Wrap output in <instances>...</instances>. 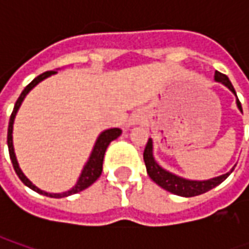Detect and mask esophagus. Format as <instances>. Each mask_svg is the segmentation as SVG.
<instances>
[{"label":"esophagus","instance_id":"1","mask_svg":"<svg viewBox=\"0 0 249 249\" xmlns=\"http://www.w3.org/2000/svg\"><path fill=\"white\" fill-rule=\"evenodd\" d=\"M144 120V115H142V112H136V113H133L131 115V118H130L129 122V126H134V124H139Z\"/></svg>","mask_w":249,"mask_h":249}]
</instances>
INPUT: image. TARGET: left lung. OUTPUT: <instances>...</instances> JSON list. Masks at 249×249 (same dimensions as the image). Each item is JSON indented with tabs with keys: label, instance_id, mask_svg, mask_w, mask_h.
Segmentation results:
<instances>
[{
	"label": "left lung",
	"instance_id": "left-lung-1",
	"mask_svg": "<svg viewBox=\"0 0 249 249\" xmlns=\"http://www.w3.org/2000/svg\"><path fill=\"white\" fill-rule=\"evenodd\" d=\"M215 82L222 83L223 86H226L229 90L234 94L237 108L240 109V112H243L241 104H240V101L237 98L234 87H233L231 82L229 80V77L226 74H223V73L215 72ZM144 162H145V167H147V173L152 178V181H155L159 187H162L163 190H166L169 193L180 196H201V194H204L206 191L215 188L216 186H219L222 181H225L226 178L230 176V173L234 170L235 167H231V170H229L225 175L212 177V178H208V180H190V178L177 176L175 173L163 169L155 160V158H154V142H152V139H148V142H147L145 149H144Z\"/></svg>",
	"mask_w": 249,
	"mask_h": 249
}]
</instances>
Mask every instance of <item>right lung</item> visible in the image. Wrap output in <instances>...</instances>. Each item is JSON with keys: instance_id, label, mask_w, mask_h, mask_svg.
Returning a JSON list of instances; mask_svg holds the SVG:
<instances>
[{"instance_id": "right-lung-1", "label": "right lung", "mask_w": 249, "mask_h": 249, "mask_svg": "<svg viewBox=\"0 0 249 249\" xmlns=\"http://www.w3.org/2000/svg\"><path fill=\"white\" fill-rule=\"evenodd\" d=\"M55 73H58V72L51 71V72H45L43 73V74H40V76H37L33 82L30 83L29 86H26V89L22 91L20 97L18 98L16 104H15V108L14 110H12L11 119H9V126H8V149H9V158H11V160H12V165H14L15 172H16L18 177L22 180V183H23L24 186H27L29 188H32L33 191L38 193V194H41V196H51V198H63V196H72V194H76V193H80V191H83V190H86L87 187H90L91 184H92V183H94V181L101 176V172H102V162H104L105 151H107L108 145L110 144V141L116 140L118 137H119L120 134H122V130L118 129V127H112V129L104 130V131L101 133L100 136H98V139H97V141H95V144H94V147H92V151H91V154H90V158H89V160L86 162V165H84V167H83L82 173H80V176H79V178H77L76 184H74L71 190L63 191V193H47V191H44V190H41V188H38L36 184H33L27 177L24 176V173L22 172L20 166H19V162H18V159H16V155H15L14 140H12L14 122H15V118H16V113H18V110H19L20 105H22V102H23L24 97H26L30 91L33 90L34 87H36L38 83L43 82V80H45L47 77L53 76V74H55Z\"/></svg>"}]
</instances>
